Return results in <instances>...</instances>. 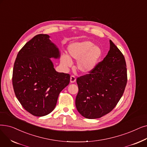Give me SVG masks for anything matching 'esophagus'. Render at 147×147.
Wrapping results in <instances>:
<instances>
[{"mask_svg":"<svg viewBox=\"0 0 147 147\" xmlns=\"http://www.w3.org/2000/svg\"><path fill=\"white\" fill-rule=\"evenodd\" d=\"M76 80V79L74 76H71V77H70V82L71 83H74Z\"/></svg>","mask_w":147,"mask_h":147,"instance_id":"esophagus-1","label":"esophagus"}]
</instances>
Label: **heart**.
I'll use <instances>...</instances> for the list:
<instances>
[{
  "mask_svg": "<svg viewBox=\"0 0 147 147\" xmlns=\"http://www.w3.org/2000/svg\"><path fill=\"white\" fill-rule=\"evenodd\" d=\"M101 56V49L90 41L74 42L68 47V55L61 57V65L65 68L72 65L71 59L77 60L76 66L80 72L88 74L97 67Z\"/></svg>",
  "mask_w": 147,
  "mask_h": 147,
  "instance_id": "obj_1",
  "label": "heart"
}]
</instances>
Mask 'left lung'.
<instances>
[{
	"mask_svg": "<svg viewBox=\"0 0 147 147\" xmlns=\"http://www.w3.org/2000/svg\"><path fill=\"white\" fill-rule=\"evenodd\" d=\"M109 42V50L103 61L90 74L77 79L76 106L86 118H99L109 113L122 97L127 84L124 56Z\"/></svg>",
	"mask_w": 147,
	"mask_h": 147,
	"instance_id": "left-lung-1",
	"label": "left lung"
}]
</instances>
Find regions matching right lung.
<instances>
[{"mask_svg": "<svg viewBox=\"0 0 147 147\" xmlns=\"http://www.w3.org/2000/svg\"><path fill=\"white\" fill-rule=\"evenodd\" d=\"M47 34H38L26 43L16 59L12 85L24 109L36 117L52 112L59 94L69 82L68 74L56 71L51 58L58 59L59 48Z\"/></svg>", "mask_w": 147, "mask_h": 147, "instance_id": "add662e5", "label": "right lung"}]
</instances>
